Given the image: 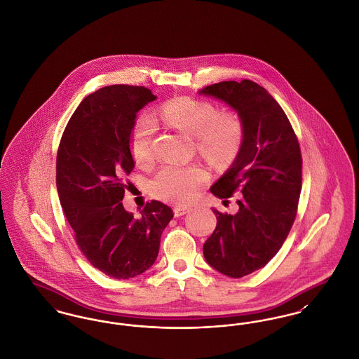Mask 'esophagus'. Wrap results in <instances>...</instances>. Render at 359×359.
Wrapping results in <instances>:
<instances>
[{
	"instance_id": "obj_1",
	"label": "esophagus",
	"mask_w": 359,
	"mask_h": 359,
	"mask_svg": "<svg viewBox=\"0 0 359 359\" xmlns=\"http://www.w3.org/2000/svg\"><path fill=\"white\" fill-rule=\"evenodd\" d=\"M191 211V207H186V205H176L173 212H175V217H182L184 214H187Z\"/></svg>"
}]
</instances>
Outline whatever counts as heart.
Instances as JSON below:
<instances>
[{"instance_id":"obj_1","label":"heart","mask_w":359,"mask_h":359,"mask_svg":"<svg viewBox=\"0 0 359 359\" xmlns=\"http://www.w3.org/2000/svg\"><path fill=\"white\" fill-rule=\"evenodd\" d=\"M157 118L182 133L196 138L199 152L211 160H224L238 151L242 141V122L234 111H221L212 103L192 98H177L165 103ZM156 125L148 116L137 121L130 151L137 164L148 167L154 160ZM208 180V173L201 165H164L152 182L154 194L175 203H184L195 196Z\"/></svg>"}]
</instances>
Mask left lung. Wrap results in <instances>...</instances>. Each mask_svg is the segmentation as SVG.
Listing matches in <instances>:
<instances>
[{"label": "left lung", "mask_w": 359, "mask_h": 359, "mask_svg": "<svg viewBox=\"0 0 359 359\" xmlns=\"http://www.w3.org/2000/svg\"><path fill=\"white\" fill-rule=\"evenodd\" d=\"M238 114L243 133L230 168L211 186L229 203L239 192L238 211L217 215L203 256L219 273L239 278L265 266L288 237L302 191V154L288 117L273 97L249 79L226 81L198 91Z\"/></svg>", "instance_id": "obj_1"}]
</instances>
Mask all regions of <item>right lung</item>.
Segmentation results:
<instances>
[{"mask_svg":"<svg viewBox=\"0 0 359 359\" xmlns=\"http://www.w3.org/2000/svg\"><path fill=\"white\" fill-rule=\"evenodd\" d=\"M157 97L138 86H106L86 97L69 118L56 157V187L87 261L117 280L136 277L156 261L173 217L158 201L136 218L122 205L133 171L130 136L137 113Z\"/></svg>","mask_w":359,"mask_h":359,"instance_id":"obj_1","label":"right lung"}]
</instances>
